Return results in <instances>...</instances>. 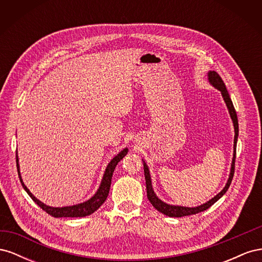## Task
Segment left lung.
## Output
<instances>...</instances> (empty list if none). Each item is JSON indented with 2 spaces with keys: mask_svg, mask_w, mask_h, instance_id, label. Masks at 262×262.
Segmentation results:
<instances>
[{
  "mask_svg": "<svg viewBox=\"0 0 262 262\" xmlns=\"http://www.w3.org/2000/svg\"><path fill=\"white\" fill-rule=\"evenodd\" d=\"M207 75H208L209 83L214 87V89H216L217 91L221 92L222 97H223V100L225 101V105L228 109V114H229V116H231V119L233 121L235 136H234V152H233V158H232V164H231V170H229V175H228V179L226 181V185L223 189L221 190V192H219L215 196L212 198L211 200L207 201L201 205L189 208V207H182V205H175V204L166 203L156 195V193L154 192L153 185H152V178H150L149 168H148L146 162L144 160H142V162H143V166H144V176H145V182H146L147 199L149 200L150 203H152V205L157 211H160L161 213L165 214V215L170 216V217H181V216L192 215V214H196V213L209 209L211 205H213L219 199H221V198L225 194V192L228 190L229 186H231V182H232V179H233V176H234L235 158H236V145H237V139H238V120H237V115H236L233 102L231 100V97H229V94L226 90V86H225L224 82L222 81L221 76L215 72V71H209Z\"/></svg>",
  "mask_w": 262,
  "mask_h": 262,
  "instance_id": "1",
  "label": "left lung"
}]
</instances>
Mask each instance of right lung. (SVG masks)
Here are the masks:
<instances>
[{"label":"right lung","instance_id":"obj_1","mask_svg":"<svg viewBox=\"0 0 262 262\" xmlns=\"http://www.w3.org/2000/svg\"><path fill=\"white\" fill-rule=\"evenodd\" d=\"M128 150H129L128 147L123 148L121 152H119L113 160L108 163L104 175H102L100 185L97 189V191L94 193V195H92L89 200L77 203V204H73V205H67V207H50V205H47L39 199H37V198L30 192V190L26 187V185L24 184L21 175H20V169H19L18 155L16 153L18 177L23 188L25 189V191L29 194L31 199H33L43 211L50 214V215L54 217H84L87 215H91V214H93L95 211H97L101 207V204L106 201L109 193L110 185H112V178H113V173L115 171L116 166L126 154H128Z\"/></svg>","mask_w":262,"mask_h":262}]
</instances>
